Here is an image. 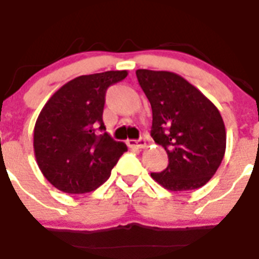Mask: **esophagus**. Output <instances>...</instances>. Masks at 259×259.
<instances>
[{"label": "esophagus", "mask_w": 259, "mask_h": 259, "mask_svg": "<svg viewBox=\"0 0 259 259\" xmlns=\"http://www.w3.org/2000/svg\"><path fill=\"white\" fill-rule=\"evenodd\" d=\"M128 144H130L131 147L144 148L146 146H147V142H146V138H140V139H138V140H135V139L128 140Z\"/></svg>", "instance_id": "1"}]
</instances>
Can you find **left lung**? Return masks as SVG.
I'll use <instances>...</instances> for the list:
<instances>
[{
  "label": "left lung",
  "instance_id": "left-lung-1",
  "mask_svg": "<svg viewBox=\"0 0 259 259\" xmlns=\"http://www.w3.org/2000/svg\"><path fill=\"white\" fill-rule=\"evenodd\" d=\"M151 104V136L165 148L169 165L151 177L173 192L209 181L226 152V128L218 108L192 83L170 71L136 70Z\"/></svg>",
  "mask_w": 259,
  "mask_h": 259
}]
</instances>
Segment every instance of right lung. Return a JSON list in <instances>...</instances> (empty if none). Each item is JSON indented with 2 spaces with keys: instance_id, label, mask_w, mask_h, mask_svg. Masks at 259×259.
I'll use <instances>...</instances> for the list:
<instances>
[{
  "instance_id": "add662e5",
  "label": "right lung",
  "mask_w": 259,
  "mask_h": 259,
  "mask_svg": "<svg viewBox=\"0 0 259 259\" xmlns=\"http://www.w3.org/2000/svg\"><path fill=\"white\" fill-rule=\"evenodd\" d=\"M127 71L81 75L53 94L33 130V150L39 169L65 193H88L107 181L127 151L105 132L102 112L105 93L123 81Z\"/></svg>"
}]
</instances>
